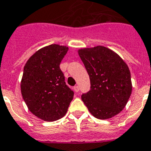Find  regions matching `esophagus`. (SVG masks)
I'll return each instance as SVG.
<instances>
[{
    "label": "esophagus",
    "mask_w": 151,
    "mask_h": 151,
    "mask_svg": "<svg viewBox=\"0 0 151 151\" xmlns=\"http://www.w3.org/2000/svg\"><path fill=\"white\" fill-rule=\"evenodd\" d=\"M73 89H74V91L76 93H78V91H79V87H78V86H75L73 87Z\"/></svg>",
    "instance_id": "obj_1"
}]
</instances>
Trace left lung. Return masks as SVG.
Masks as SVG:
<instances>
[{
  "label": "left lung",
  "mask_w": 151,
  "mask_h": 151,
  "mask_svg": "<svg viewBox=\"0 0 151 151\" xmlns=\"http://www.w3.org/2000/svg\"><path fill=\"white\" fill-rule=\"evenodd\" d=\"M78 55L90 79V90L82 95L84 104L97 119L117 115L132 93L127 65L116 52L103 46L82 48Z\"/></svg>",
  "instance_id": "obj_1"
}]
</instances>
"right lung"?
Masks as SVG:
<instances>
[{
	"label": "right lung",
	"instance_id": "obj_1",
	"mask_svg": "<svg viewBox=\"0 0 151 151\" xmlns=\"http://www.w3.org/2000/svg\"><path fill=\"white\" fill-rule=\"evenodd\" d=\"M66 46L51 45L35 53L26 62L21 83L28 109L45 121H55L68 111L74 92L65 82L60 63Z\"/></svg>",
	"mask_w": 151,
	"mask_h": 151
}]
</instances>
